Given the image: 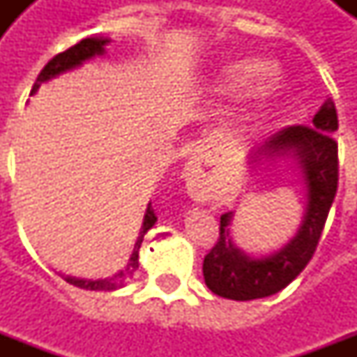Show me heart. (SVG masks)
Returning <instances> with one entry per match:
<instances>
[{
  "mask_svg": "<svg viewBox=\"0 0 357 357\" xmlns=\"http://www.w3.org/2000/svg\"><path fill=\"white\" fill-rule=\"evenodd\" d=\"M268 70L269 63H266V61H260V59H239V61L227 63V65L220 70L218 84H220V89H222L224 93H245V91L252 88L256 82L260 80ZM277 89H279V86H277L275 80L264 82L262 86L258 88V99L262 102L269 101V99L277 93Z\"/></svg>",
  "mask_w": 357,
  "mask_h": 357,
  "instance_id": "1",
  "label": "heart"
}]
</instances>
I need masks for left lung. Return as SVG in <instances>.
Here are the masks:
<instances>
[{"instance_id": "left-lung-1", "label": "left lung", "mask_w": 357, "mask_h": 357, "mask_svg": "<svg viewBox=\"0 0 357 357\" xmlns=\"http://www.w3.org/2000/svg\"><path fill=\"white\" fill-rule=\"evenodd\" d=\"M338 130L335 102L327 99L312 126H289L252 151L260 156H291L300 164L307 204L298 231L283 248L262 258L245 255L231 241L233 212L220 218L218 243L204 256L202 275L210 291L229 300H255L275 294L300 275L312 260L338 187Z\"/></svg>"}]
</instances>
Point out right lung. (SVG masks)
Segmentation results:
<instances>
[{
    "label": "right lung",
    "mask_w": 357,
    "mask_h": 357,
    "mask_svg": "<svg viewBox=\"0 0 357 357\" xmlns=\"http://www.w3.org/2000/svg\"><path fill=\"white\" fill-rule=\"evenodd\" d=\"M109 42L110 40H107V38H86V40H82L80 43L73 45L70 50H66L63 51V53L55 55L47 65L43 66L42 73L38 74V80H36L34 88H32L30 95H34L36 91L40 89V86H42L43 82L51 80V78H55V76L66 73V70H73L76 66H80L82 63L93 59L95 55H102V53H105V45ZM155 210H153L151 202H149L147 212H145V218H143V225H141L139 237L135 241L133 252L132 256H130L128 264H126L124 269H120L118 273H114L112 277H105V279H78V277L66 275V283L74 284V287H80V289H86V291H116L120 287H124L126 281L135 273V269L139 268L141 243H143L145 233L155 225Z\"/></svg>",
    "instance_id": "add662e5"
}]
</instances>
